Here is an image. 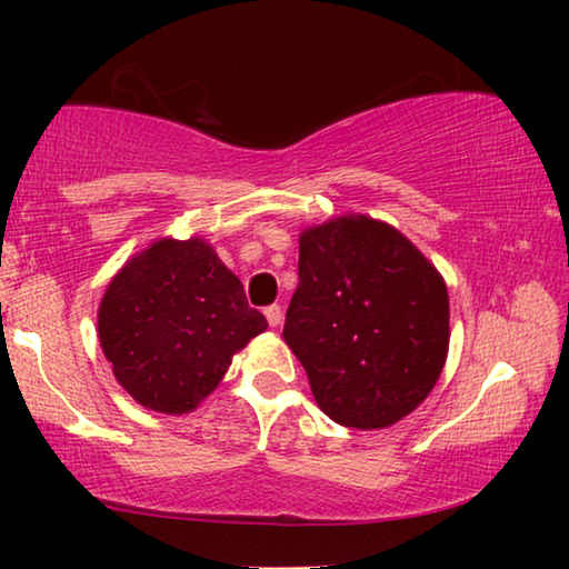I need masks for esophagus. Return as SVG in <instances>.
Returning <instances> with one entry per match:
<instances>
[{
	"label": "esophagus",
	"mask_w": 569,
	"mask_h": 569,
	"mask_svg": "<svg viewBox=\"0 0 569 569\" xmlns=\"http://www.w3.org/2000/svg\"><path fill=\"white\" fill-rule=\"evenodd\" d=\"M266 319H268V323L271 326H281V321H283V311H281V306L278 303H273V306H266Z\"/></svg>",
	"instance_id": "1"
}]
</instances>
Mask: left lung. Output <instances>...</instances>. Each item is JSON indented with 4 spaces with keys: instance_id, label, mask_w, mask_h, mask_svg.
I'll use <instances>...</instances> for the list:
<instances>
[{
    "instance_id": "obj_1",
    "label": "left lung",
    "mask_w": 569,
    "mask_h": 569,
    "mask_svg": "<svg viewBox=\"0 0 569 569\" xmlns=\"http://www.w3.org/2000/svg\"><path fill=\"white\" fill-rule=\"evenodd\" d=\"M283 339L326 417L383 429L435 389L449 351L445 278L397 228L341 216L298 240Z\"/></svg>"
}]
</instances>
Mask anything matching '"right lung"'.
Listing matches in <instances>:
<instances>
[{
	"mask_svg": "<svg viewBox=\"0 0 569 569\" xmlns=\"http://www.w3.org/2000/svg\"><path fill=\"white\" fill-rule=\"evenodd\" d=\"M268 321L203 238L156 240L104 291L98 333L114 379L152 411L198 407Z\"/></svg>",
	"mask_w": 569,
	"mask_h": 569,
	"instance_id": "right-lung-1",
	"label": "right lung"
}]
</instances>
